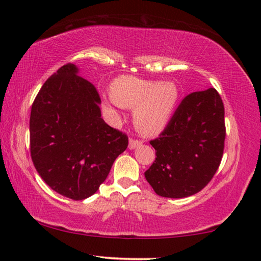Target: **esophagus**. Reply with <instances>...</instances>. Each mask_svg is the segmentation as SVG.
<instances>
[{
  "instance_id": "34e87169",
  "label": "esophagus",
  "mask_w": 261,
  "mask_h": 261,
  "mask_svg": "<svg viewBox=\"0 0 261 261\" xmlns=\"http://www.w3.org/2000/svg\"><path fill=\"white\" fill-rule=\"evenodd\" d=\"M140 144H142V140H137V139L131 138L130 142H129V148H130V150H134V148H136L138 145H140Z\"/></svg>"
}]
</instances>
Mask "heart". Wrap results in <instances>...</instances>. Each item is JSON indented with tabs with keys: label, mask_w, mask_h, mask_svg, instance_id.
Returning a JSON list of instances; mask_svg holds the SVG:
<instances>
[{
	"label": "heart",
	"mask_w": 261,
	"mask_h": 261,
	"mask_svg": "<svg viewBox=\"0 0 261 261\" xmlns=\"http://www.w3.org/2000/svg\"><path fill=\"white\" fill-rule=\"evenodd\" d=\"M110 93L114 106L135 110V126L144 136H156L166 129L180 98V89L175 82L145 80L131 75L116 79Z\"/></svg>",
	"instance_id": "obj_1"
}]
</instances>
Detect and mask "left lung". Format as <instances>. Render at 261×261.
<instances>
[{
    "instance_id": "8db88e82",
    "label": "left lung",
    "mask_w": 261,
    "mask_h": 261,
    "mask_svg": "<svg viewBox=\"0 0 261 261\" xmlns=\"http://www.w3.org/2000/svg\"><path fill=\"white\" fill-rule=\"evenodd\" d=\"M225 140L224 106L215 88L186 96L158 138L145 172L160 196L181 198L203 189L220 167Z\"/></svg>"
}]
</instances>
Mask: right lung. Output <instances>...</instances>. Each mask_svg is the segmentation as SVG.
Returning a JSON list of instances; mask_svg holds the SVG:
<instances>
[{
  "instance_id": "1",
  "label": "right lung",
  "mask_w": 261,
  "mask_h": 261,
  "mask_svg": "<svg viewBox=\"0 0 261 261\" xmlns=\"http://www.w3.org/2000/svg\"><path fill=\"white\" fill-rule=\"evenodd\" d=\"M66 64L37 94L30 116V152L45 181L60 195L85 200L97 192L127 136L101 118V98L89 81Z\"/></svg>"
}]
</instances>
